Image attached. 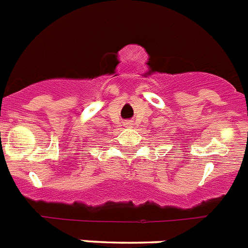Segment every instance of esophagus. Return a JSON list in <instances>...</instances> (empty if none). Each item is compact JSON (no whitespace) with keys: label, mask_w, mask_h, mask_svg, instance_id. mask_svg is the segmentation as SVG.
I'll return each mask as SVG.
<instances>
[{"label":"esophagus","mask_w":248,"mask_h":248,"mask_svg":"<svg viewBox=\"0 0 248 248\" xmlns=\"http://www.w3.org/2000/svg\"><path fill=\"white\" fill-rule=\"evenodd\" d=\"M123 125L125 126V128H133V125H134V122H133V120H125V122L123 123Z\"/></svg>","instance_id":"1"}]
</instances>
